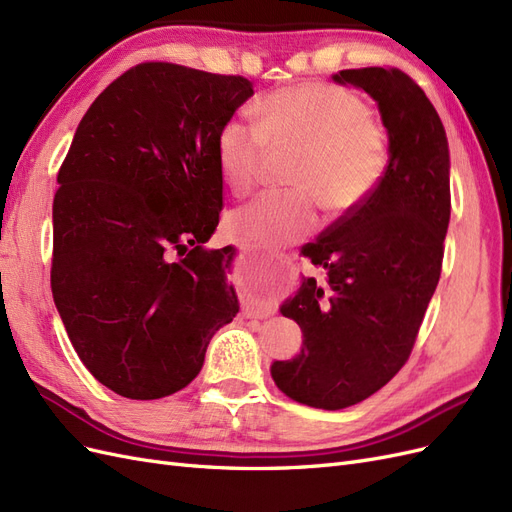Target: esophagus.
I'll return each mask as SVG.
<instances>
[{"instance_id": "1", "label": "esophagus", "mask_w": 512, "mask_h": 512, "mask_svg": "<svg viewBox=\"0 0 512 512\" xmlns=\"http://www.w3.org/2000/svg\"><path fill=\"white\" fill-rule=\"evenodd\" d=\"M275 256V265H277V271H280V282L282 286H286V282L292 280V273H294V262L290 256L286 254H273Z\"/></svg>"}]
</instances>
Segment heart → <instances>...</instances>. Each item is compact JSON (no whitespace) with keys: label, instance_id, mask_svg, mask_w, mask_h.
Segmentation results:
<instances>
[{"label":"heart","instance_id":"heart-1","mask_svg":"<svg viewBox=\"0 0 512 512\" xmlns=\"http://www.w3.org/2000/svg\"><path fill=\"white\" fill-rule=\"evenodd\" d=\"M256 123L232 117L215 141L224 183L243 196L258 183L269 149H299L286 194H262L228 215L237 241L284 247L309 235L320 220L359 211L391 162L389 134L367 102L331 83L277 89L254 106Z\"/></svg>","mask_w":512,"mask_h":512}]
</instances>
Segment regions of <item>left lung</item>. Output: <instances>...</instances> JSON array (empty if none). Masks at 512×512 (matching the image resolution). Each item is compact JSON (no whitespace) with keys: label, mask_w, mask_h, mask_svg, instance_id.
<instances>
[{"label":"left lung","mask_w":512,"mask_h":512,"mask_svg":"<svg viewBox=\"0 0 512 512\" xmlns=\"http://www.w3.org/2000/svg\"><path fill=\"white\" fill-rule=\"evenodd\" d=\"M378 102L391 162L376 192L303 247L324 282L303 280L280 312L303 331L301 352L275 361L277 389L299 404L342 410L406 365L436 292L451 220V160L436 108L397 68L342 70Z\"/></svg>","instance_id":"8db88e82"}]
</instances>
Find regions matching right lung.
Instances as JSON below:
<instances>
[{
    "label": "right lung",
    "instance_id": "add662e5",
    "mask_svg": "<svg viewBox=\"0 0 512 512\" xmlns=\"http://www.w3.org/2000/svg\"><path fill=\"white\" fill-rule=\"evenodd\" d=\"M252 94L243 76L145 61L76 128L53 200L51 288L79 359L121 397L185 389L239 312L235 247L205 243L224 207L215 141Z\"/></svg>",
    "mask_w": 512,
    "mask_h": 512
}]
</instances>
